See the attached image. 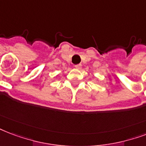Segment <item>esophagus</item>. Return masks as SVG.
<instances>
[{
  "instance_id": "34e87169",
  "label": "esophagus",
  "mask_w": 146,
  "mask_h": 146,
  "mask_svg": "<svg viewBox=\"0 0 146 146\" xmlns=\"http://www.w3.org/2000/svg\"><path fill=\"white\" fill-rule=\"evenodd\" d=\"M81 66H82V65H81V64H77V65H75V67L76 69H80Z\"/></svg>"
}]
</instances>
